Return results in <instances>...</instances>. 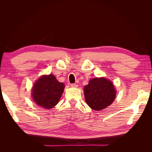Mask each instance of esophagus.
Here are the masks:
<instances>
[{
  "label": "esophagus",
  "instance_id": "1",
  "mask_svg": "<svg viewBox=\"0 0 152 152\" xmlns=\"http://www.w3.org/2000/svg\"><path fill=\"white\" fill-rule=\"evenodd\" d=\"M71 87H77L78 85L75 84H71Z\"/></svg>",
  "mask_w": 152,
  "mask_h": 152
}]
</instances>
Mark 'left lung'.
<instances>
[{
    "mask_svg": "<svg viewBox=\"0 0 152 152\" xmlns=\"http://www.w3.org/2000/svg\"><path fill=\"white\" fill-rule=\"evenodd\" d=\"M86 103L93 110L99 111L111 104L116 96L112 81L104 77L90 80L84 87Z\"/></svg>",
    "mask_w": 152,
    "mask_h": 152,
    "instance_id": "left-lung-1",
    "label": "left lung"
}]
</instances>
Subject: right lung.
Returning <instances> with one entry per match:
<instances>
[{
    "label": "right lung",
    "mask_w": 152,
    "mask_h": 152,
    "mask_svg": "<svg viewBox=\"0 0 152 152\" xmlns=\"http://www.w3.org/2000/svg\"><path fill=\"white\" fill-rule=\"evenodd\" d=\"M65 85L57 80L53 75H42L37 80L32 88V98L40 107L50 109L59 102Z\"/></svg>",
    "instance_id": "1"
}]
</instances>
